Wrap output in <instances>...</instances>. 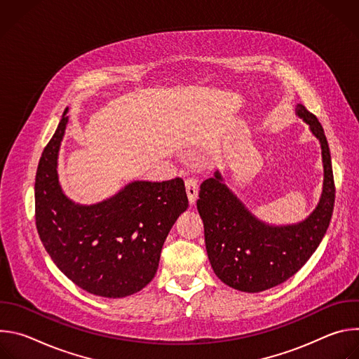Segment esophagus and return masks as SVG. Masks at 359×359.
<instances>
[{"instance_id": "1", "label": "esophagus", "mask_w": 359, "mask_h": 359, "mask_svg": "<svg viewBox=\"0 0 359 359\" xmlns=\"http://www.w3.org/2000/svg\"><path fill=\"white\" fill-rule=\"evenodd\" d=\"M186 193H187L190 204H194L196 198H197V194H198V184H197V180L194 177H189L186 180Z\"/></svg>"}]
</instances>
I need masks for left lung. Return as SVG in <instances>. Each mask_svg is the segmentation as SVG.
<instances>
[{
	"label": "left lung",
	"instance_id": "1",
	"mask_svg": "<svg viewBox=\"0 0 359 359\" xmlns=\"http://www.w3.org/2000/svg\"><path fill=\"white\" fill-rule=\"evenodd\" d=\"M295 115L320 140L324 165L323 194L314 212L295 224L274 226L255 217L226 186L217 170L200 186L197 210L216 276L229 287L260 292L292 277L320 245L331 222L335 184L328 142L317 116L298 104Z\"/></svg>",
	"mask_w": 359,
	"mask_h": 359
}]
</instances>
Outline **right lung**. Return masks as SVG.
I'll list each match as a JSON object with an SVG mask.
<instances>
[{
    "mask_svg": "<svg viewBox=\"0 0 359 359\" xmlns=\"http://www.w3.org/2000/svg\"><path fill=\"white\" fill-rule=\"evenodd\" d=\"M67 114L68 108L35 176L39 238L57 267L82 290L107 298L132 295L155 277L163 243L189 208L184 182L135 180L104 201H72L57 170Z\"/></svg>",
    "mask_w": 359,
    "mask_h": 359,
    "instance_id": "right-lung-1",
    "label": "right lung"
}]
</instances>
